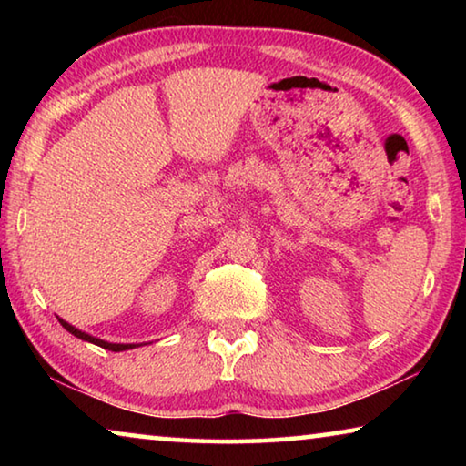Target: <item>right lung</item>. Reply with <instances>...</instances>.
Returning a JSON list of instances; mask_svg holds the SVG:
<instances>
[{
	"label": "right lung",
	"mask_w": 466,
	"mask_h": 466,
	"mask_svg": "<svg viewBox=\"0 0 466 466\" xmlns=\"http://www.w3.org/2000/svg\"><path fill=\"white\" fill-rule=\"evenodd\" d=\"M59 322L63 325V329L69 330V333L76 335L77 339H82V341H88V343H94V345H98V347H105V350H108V351H125V350H133V347H136V343H108V341H102V339H96V337H92L88 333H82V330H77L76 327H72L66 320L59 319Z\"/></svg>",
	"instance_id": "1"
}]
</instances>
